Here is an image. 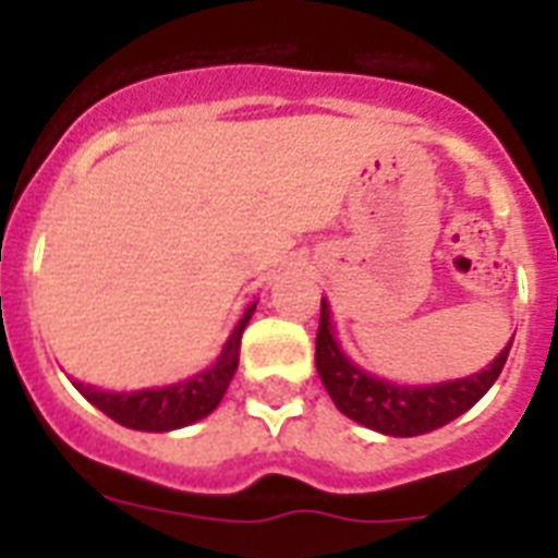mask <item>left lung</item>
<instances>
[{"instance_id": "left-lung-1", "label": "left lung", "mask_w": 558, "mask_h": 558, "mask_svg": "<svg viewBox=\"0 0 558 558\" xmlns=\"http://www.w3.org/2000/svg\"><path fill=\"white\" fill-rule=\"evenodd\" d=\"M512 341L493 359V365L466 379L440 381V385H393L373 373L362 371L341 353L330 324V306L322 298V322L315 336V367L324 388L341 414L390 437H416L458 420L493 388L501 376Z\"/></svg>"}]
</instances>
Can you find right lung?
<instances>
[{
    "label": "right lung",
    "instance_id": "add662e5",
    "mask_svg": "<svg viewBox=\"0 0 558 558\" xmlns=\"http://www.w3.org/2000/svg\"><path fill=\"white\" fill-rule=\"evenodd\" d=\"M254 306L257 301L245 306L243 318L228 336L217 362L191 379L179 381V385H165V388L130 390V393L98 390L92 385H81V381H74V388L81 390L92 405L112 416L116 423L135 428V432H173V428L196 423L219 405V399L226 397L228 381L234 379L236 362H240V339H243L245 324L254 315Z\"/></svg>",
    "mask_w": 558,
    "mask_h": 558
}]
</instances>
